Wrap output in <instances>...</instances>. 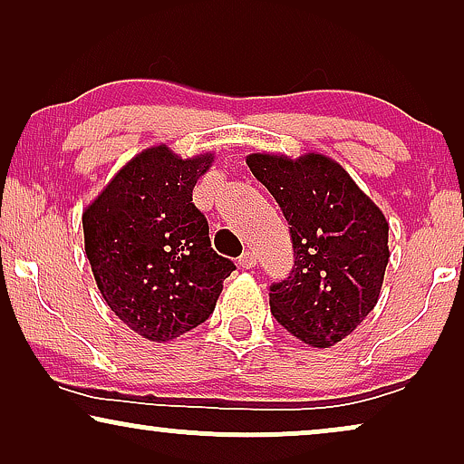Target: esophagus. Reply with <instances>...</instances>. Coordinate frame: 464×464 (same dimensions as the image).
Wrapping results in <instances>:
<instances>
[{
    "label": "esophagus",
    "instance_id": "esophagus-1",
    "mask_svg": "<svg viewBox=\"0 0 464 464\" xmlns=\"http://www.w3.org/2000/svg\"><path fill=\"white\" fill-rule=\"evenodd\" d=\"M256 264H257V257H256V253H253V251H245L243 256L238 257V266H240V268H245V270L256 268Z\"/></svg>",
    "mask_w": 464,
    "mask_h": 464
}]
</instances>
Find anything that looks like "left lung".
I'll list each match as a JSON object with an SVG mask.
<instances>
[{
    "instance_id": "left-lung-1",
    "label": "left lung",
    "mask_w": 464,
    "mask_h": 464,
    "mask_svg": "<svg viewBox=\"0 0 464 464\" xmlns=\"http://www.w3.org/2000/svg\"><path fill=\"white\" fill-rule=\"evenodd\" d=\"M246 164L291 226L294 268L270 285L272 314L297 340L334 346L378 304L389 221L332 158L251 154Z\"/></svg>"
}]
</instances>
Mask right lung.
<instances>
[{"label":"right lung","instance_id":"right-lung-1","mask_svg":"<svg viewBox=\"0 0 464 464\" xmlns=\"http://www.w3.org/2000/svg\"><path fill=\"white\" fill-rule=\"evenodd\" d=\"M213 154L143 150L118 170L82 215L94 281L124 325L151 342L198 327L237 270L213 251L208 224L192 202Z\"/></svg>","mask_w":464,"mask_h":464}]
</instances>
